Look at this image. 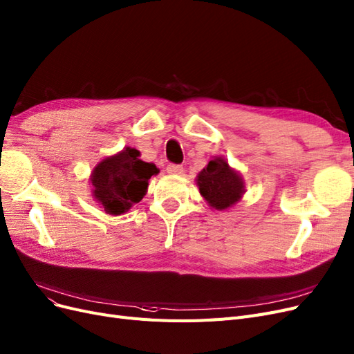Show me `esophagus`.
<instances>
[{
	"mask_svg": "<svg viewBox=\"0 0 354 354\" xmlns=\"http://www.w3.org/2000/svg\"><path fill=\"white\" fill-rule=\"evenodd\" d=\"M183 171H185V169H183L181 165H177V164H169V165L167 167V173H168V174H176V176H178V174H183Z\"/></svg>",
	"mask_w": 354,
	"mask_h": 354,
	"instance_id": "esophagus-1",
	"label": "esophagus"
}]
</instances>
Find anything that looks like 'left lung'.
<instances>
[{"mask_svg": "<svg viewBox=\"0 0 354 354\" xmlns=\"http://www.w3.org/2000/svg\"><path fill=\"white\" fill-rule=\"evenodd\" d=\"M199 192L211 208L224 211L236 205L245 193V181L221 156H215L198 174Z\"/></svg>", "mask_w": 354, "mask_h": 354, "instance_id": "obj_1", "label": "left lung"}]
</instances>
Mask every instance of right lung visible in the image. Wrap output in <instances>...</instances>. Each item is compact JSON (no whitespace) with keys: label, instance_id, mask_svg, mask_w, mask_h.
Masks as SVG:
<instances>
[{"label":"right lung","instance_id":"1","mask_svg":"<svg viewBox=\"0 0 354 354\" xmlns=\"http://www.w3.org/2000/svg\"><path fill=\"white\" fill-rule=\"evenodd\" d=\"M135 148L106 156L91 174L92 196L109 215L126 214L148 192L149 178L158 174L155 164L140 160Z\"/></svg>","mask_w":354,"mask_h":354}]
</instances>
